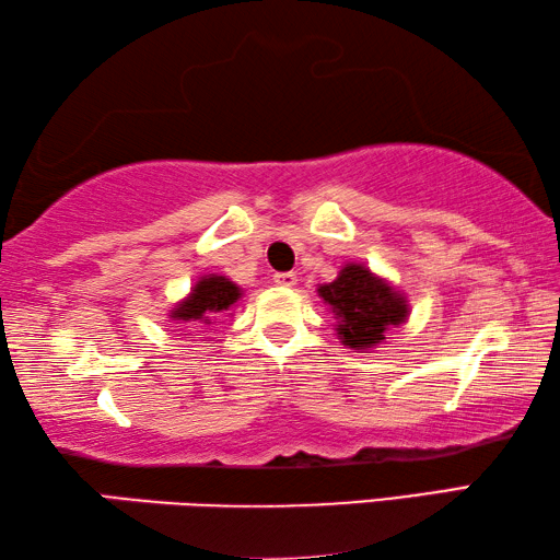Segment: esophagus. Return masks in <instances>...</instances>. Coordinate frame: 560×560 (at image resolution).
Segmentation results:
<instances>
[{
    "instance_id": "34e87169",
    "label": "esophagus",
    "mask_w": 560,
    "mask_h": 560,
    "mask_svg": "<svg viewBox=\"0 0 560 560\" xmlns=\"http://www.w3.org/2000/svg\"><path fill=\"white\" fill-rule=\"evenodd\" d=\"M272 280H275V285H280V288H292L298 282V275L295 272H275Z\"/></svg>"
}]
</instances>
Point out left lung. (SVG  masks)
I'll use <instances>...</instances> for the list:
<instances>
[{"label":"left lung","instance_id":"8db88e82","mask_svg":"<svg viewBox=\"0 0 560 560\" xmlns=\"http://www.w3.org/2000/svg\"><path fill=\"white\" fill-rule=\"evenodd\" d=\"M317 295L335 313L337 337L350 350H374L387 340L389 327L409 317L405 292L362 262H347L337 280L317 288Z\"/></svg>","mask_w":560,"mask_h":560}]
</instances>
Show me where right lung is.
<instances>
[{
	"mask_svg": "<svg viewBox=\"0 0 560 560\" xmlns=\"http://www.w3.org/2000/svg\"><path fill=\"white\" fill-rule=\"evenodd\" d=\"M243 298V290L235 285L225 275H203L194 288H190L188 298L171 307L168 317L178 319V323H196V325H213L218 317H223L235 307V302Z\"/></svg>",
	"mask_w": 560,
	"mask_h": 560,
	"instance_id": "right-lung-1",
	"label": "right lung"
}]
</instances>
